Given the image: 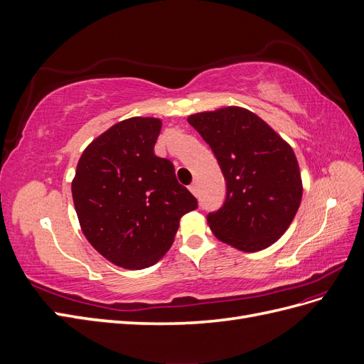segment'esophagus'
<instances>
[{
	"mask_svg": "<svg viewBox=\"0 0 364 364\" xmlns=\"http://www.w3.org/2000/svg\"><path fill=\"white\" fill-rule=\"evenodd\" d=\"M190 191H191L194 196L199 194V186H197V182H194V183L190 185Z\"/></svg>",
	"mask_w": 364,
	"mask_h": 364,
	"instance_id": "1",
	"label": "esophagus"
}]
</instances>
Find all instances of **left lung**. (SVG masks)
<instances>
[{
	"label": "left lung",
	"instance_id": "1",
	"mask_svg": "<svg viewBox=\"0 0 364 364\" xmlns=\"http://www.w3.org/2000/svg\"><path fill=\"white\" fill-rule=\"evenodd\" d=\"M188 123L211 147L226 181L222 208L206 215L213 234L245 252L273 245L291 225L302 199L293 149L245 107L194 114Z\"/></svg>",
	"mask_w": 364,
	"mask_h": 364
}]
</instances>
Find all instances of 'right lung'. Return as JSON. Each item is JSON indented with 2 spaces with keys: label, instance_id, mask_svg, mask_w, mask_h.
<instances>
[{
  "label": "right lung",
  "instance_id": "add662e5",
  "mask_svg": "<svg viewBox=\"0 0 364 364\" xmlns=\"http://www.w3.org/2000/svg\"><path fill=\"white\" fill-rule=\"evenodd\" d=\"M162 123L119 121L85 149L71 185L80 228L92 247L129 270L153 266L170 249L179 220L197 208L171 161L155 155Z\"/></svg>",
  "mask_w": 364,
  "mask_h": 364
}]
</instances>
